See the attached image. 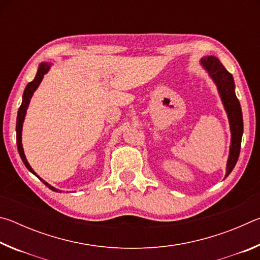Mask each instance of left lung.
<instances>
[{"mask_svg":"<svg viewBox=\"0 0 260 260\" xmlns=\"http://www.w3.org/2000/svg\"><path fill=\"white\" fill-rule=\"evenodd\" d=\"M200 61L201 67L205 70L217 87L218 94L226 111L228 122H230L231 146L225 174V178H227L235 167L241 150V141L243 135V117H242L241 104L235 94L234 78L220 63L217 57L206 56Z\"/></svg>","mask_w":260,"mask_h":260,"instance_id":"obj_1","label":"left lung"}]
</instances>
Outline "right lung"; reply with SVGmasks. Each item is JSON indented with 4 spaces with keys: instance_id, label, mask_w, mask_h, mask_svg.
<instances>
[{
    "instance_id": "1",
    "label": "right lung",
    "mask_w": 260,
    "mask_h": 260,
    "mask_svg": "<svg viewBox=\"0 0 260 260\" xmlns=\"http://www.w3.org/2000/svg\"><path fill=\"white\" fill-rule=\"evenodd\" d=\"M52 67V63L51 61H42L39 65L38 68V72H37V76H35L34 80L30 81L27 83V86L25 87V90H24V94H23V102H21L20 108L18 110V113H17V124H16V133H17V147H18V152H19V156L21 158V160L26 166V169H27L30 173H33L35 177H38L39 179L41 180V181L46 184V186L51 189L52 191H57V192H61V190L59 189H57L55 187H52L51 184L48 183L45 180L41 179L39 175L35 173V171L30 167L29 162L26 159V156L24 153V148H23V143H21V132H23V124H24V120H25V117H26V111H27L28 109V105L30 102V99H32V96L34 94V91L38 89V87L40 86V83L42 81L43 77H45V74H47L49 72L50 68Z\"/></svg>"
}]
</instances>
